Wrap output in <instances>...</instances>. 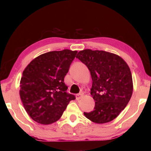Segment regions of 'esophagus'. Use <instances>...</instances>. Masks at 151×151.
Returning <instances> with one entry per match:
<instances>
[{"instance_id": "1", "label": "esophagus", "mask_w": 151, "mask_h": 151, "mask_svg": "<svg viewBox=\"0 0 151 151\" xmlns=\"http://www.w3.org/2000/svg\"><path fill=\"white\" fill-rule=\"evenodd\" d=\"M83 94H81V93H79V94H77L76 95V100H80L81 99H82L83 97Z\"/></svg>"}]
</instances>
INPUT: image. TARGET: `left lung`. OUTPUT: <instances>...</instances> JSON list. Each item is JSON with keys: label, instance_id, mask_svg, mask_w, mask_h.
<instances>
[{"label": "left lung", "instance_id": "1", "mask_svg": "<svg viewBox=\"0 0 151 151\" xmlns=\"http://www.w3.org/2000/svg\"><path fill=\"white\" fill-rule=\"evenodd\" d=\"M76 58L87 66L93 81L91 94L95 106L84 115L98 124L112 121L131 98L133 84L129 66L121 57L104 50H81Z\"/></svg>", "mask_w": 151, "mask_h": 151}]
</instances>
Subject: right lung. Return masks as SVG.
I'll return each mask as SVG.
<instances>
[{"label": "right lung", "instance_id": "1", "mask_svg": "<svg viewBox=\"0 0 151 151\" xmlns=\"http://www.w3.org/2000/svg\"><path fill=\"white\" fill-rule=\"evenodd\" d=\"M77 51L65 49L44 53L25 68L20 83V96L28 114L42 124L57 121L72 100L64 78Z\"/></svg>", "mask_w": 151, "mask_h": 151}]
</instances>
